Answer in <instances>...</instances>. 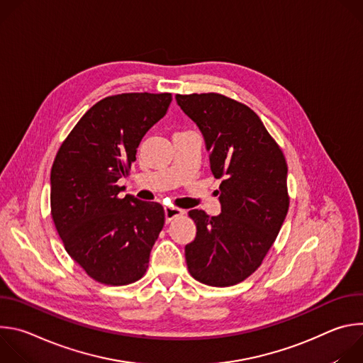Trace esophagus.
I'll return each instance as SVG.
<instances>
[{
  "label": "esophagus",
  "mask_w": 363,
  "mask_h": 363,
  "mask_svg": "<svg viewBox=\"0 0 363 363\" xmlns=\"http://www.w3.org/2000/svg\"><path fill=\"white\" fill-rule=\"evenodd\" d=\"M184 214L182 210L175 208V206H165V220L167 223H171L174 218L181 217Z\"/></svg>",
  "instance_id": "esophagus-1"
}]
</instances>
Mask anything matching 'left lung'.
<instances>
[{
	"mask_svg": "<svg viewBox=\"0 0 363 363\" xmlns=\"http://www.w3.org/2000/svg\"><path fill=\"white\" fill-rule=\"evenodd\" d=\"M199 128L220 184L221 214L192 210L196 237L185 245L191 276L214 287L241 283L262 266L289 211L286 158L248 106L218 93L177 94Z\"/></svg>",
	"mask_w": 363,
	"mask_h": 363,
	"instance_id": "left-lung-1",
	"label": "left lung"
}]
</instances>
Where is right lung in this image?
Masks as SVG:
<instances>
[{
	"label": "right lung",
	"instance_id": "add662e5",
	"mask_svg": "<svg viewBox=\"0 0 363 363\" xmlns=\"http://www.w3.org/2000/svg\"><path fill=\"white\" fill-rule=\"evenodd\" d=\"M171 93H122L101 99L77 122L51 167V217L73 260L93 280L126 286L146 273L165 224L158 202L126 195L128 177L145 133L161 121Z\"/></svg>",
	"mask_w": 363,
	"mask_h": 363
}]
</instances>
